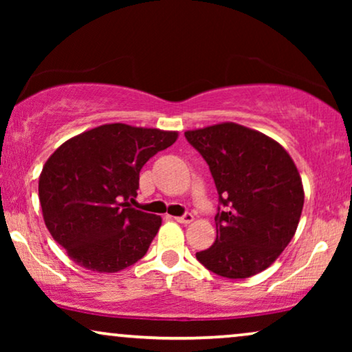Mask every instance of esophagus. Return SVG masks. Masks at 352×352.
<instances>
[{"label": "esophagus", "mask_w": 352, "mask_h": 352, "mask_svg": "<svg viewBox=\"0 0 352 352\" xmlns=\"http://www.w3.org/2000/svg\"><path fill=\"white\" fill-rule=\"evenodd\" d=\"M176 221H177V223H181V224H190L192 221H194V214L186 213V214H182V216H177Z\"/></svg>", "instance_id": "esophagus-1"}]
</instances>
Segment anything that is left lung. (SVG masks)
Returning <instances> with one entry per match:
<instances>
[{
	"mask_svg": "<svg viewBox=\"0 0 352 352\" xmlns=\"http://www.w3.org/2000/svg\"><path fill=\"white\" fill-rule=\"evenodd\" d=\"M208 163L219 195L216 240L197 259L221 277L247 278L271 266L300 223L305 190L288 152L266 134L226 122L186 131Z\"/></svg>",
	"mask_w": 352,
	"mask_h": 352,
	"instance_id": "8db88e82",
	"label": "left lung"
}]
</instances>
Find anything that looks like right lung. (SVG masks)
<instances>
[{"mask_svg":"<svg viewBox=\"0 0 352 352\" xmlns=\"http://www.w3.org/2000/svg\"><path fill=\"white\" fill-rule=\"evenodd\" d=\"M177 131L110 123L65 141L47 158L38 182L43 219L78 266L118 272L147 253L162 226L129 206L139 171L173 146Z\"/></svg>","mask_w":352,"mask_h":352,"instance_id":"right-lung-1","label":"right lung"}]
</instances>
